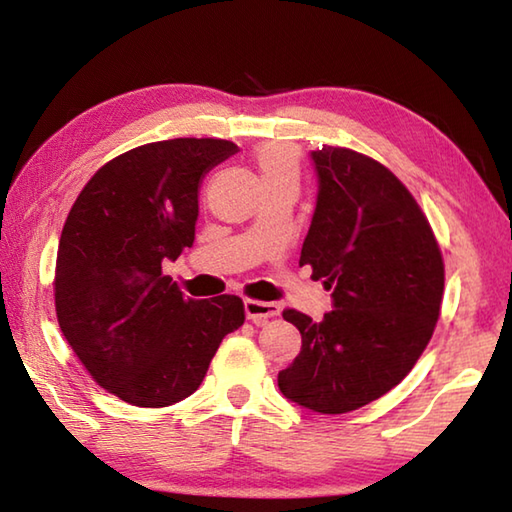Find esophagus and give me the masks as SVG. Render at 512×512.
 Returning a JSON list of instances; mask_svg holds the SVG:
<instances>
[{
	"instance_id": "1",
	"label": "esophagus",
	"mask_w": 512,
	"mask_h": 512,
	"mask_svg": "<svg viewBox=\"0 0 512 512\" xmlns=\"http://www.w3.org/2000/svg\"><path fill=\"white\" fill-rule=\"evenodd\" d=\"M244 309H246V316L253 320L255 325H264L268 318H275L280 316V305H275V302H262V300H244Z\"/></svg>"
}]
</instances>
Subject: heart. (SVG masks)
Instances as JSON below:
<instances>
[{
  "mask_svg": "<svg viewBox=\"0 0 512 512\" xmlns=\"http://www.w3.org/2000/svg\"><path fill=\"white\" fill-rule=\"evenodd\" d=\"M262 183L268 180H298V155L284 144H268L255 155Z\"/></svg>",
  "mask_w": 512,
  "mask_h": 512,
  "instance_id": "b5f03b06",
  "label": "heart"
}]
</instances>
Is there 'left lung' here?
Returning a JSON list of instances; mask_svg holds the SVG:
<instances>
[{"label": "left lung", "instance_id": "1", "mask_svg": "<svg viewBox=\"0 0 512 512\" xmlns=\"http://www.w3.org/2000/svg\"><path fill=\"white\" fill-rule=\"evenodd\" d=\"M316 210L300 266L325 280L334 309L320 323L296 309L300 354L277 375L287 400L348 413L409 375L440 316L445 264L427 216L384 164L341 146L311 151Z\"/></svg>", "mask_w": 512, "mask_h": 512}]
</instances>
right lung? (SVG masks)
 <instances>
[{
  "mask_svg": "<svg viewBox=\"0 0 512 512\" xmlns=\"http://www.w3.org/2000/svg\"><path fill=\"white\" fill-rule=\"evenodd\" d=\"M239 149L178 137L126 151L94 173L67 214L56 257L63 336L99 386L160 409L192 395L225 334L244 325L237 296L185 298L164 259L192 248L205 173Z\"/></svg>",
  "mask_w": 512,
  "mask_h": 512,
  "instance_id": "add662e5",
  "label": "right lung"
}]
</instances>
